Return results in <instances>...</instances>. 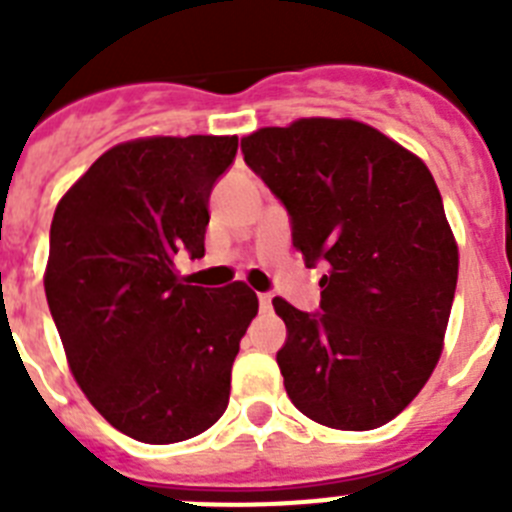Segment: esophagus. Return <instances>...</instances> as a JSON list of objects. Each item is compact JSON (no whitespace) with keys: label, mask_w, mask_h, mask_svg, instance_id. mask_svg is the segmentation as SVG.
<instances>
[{"label":"esophagus","mask_w":512,"mask_h":512,"mask_svg":"<svg viewBox=\"0 0 512 512\" xmlns=\"http://www.w3.org/2000/svg\"><path fill=\"white\" fill-rule=\"evenodd\" d=\"M259 310L269 312L271 310V295H259Z\"/></svg>","instance_id":"obj_1"}]
</instances>
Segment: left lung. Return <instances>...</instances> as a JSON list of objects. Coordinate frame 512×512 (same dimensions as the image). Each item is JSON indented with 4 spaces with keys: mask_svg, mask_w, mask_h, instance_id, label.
<instances>
[{
    "mask_svg": "<svg viewBox=\"0 0 512 512\" xmlns=\"http://www.w3.org/2000/svg\"><path fill=\"white\" fill-rule=\"evenodd\" d=\"M241 151L287 210L305 264L328 266L320 310L274 297L289 400L338 431L390 423L436 369L459 274L431 171L356 120L261 128Z\"/></svg>",
    "mask_w": 512,
    "mask_h": 512,
    "instance_id": "obj_1",
    "label": "left lung"
}]
</instances>
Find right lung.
Returning a JSON list of instances; mask_svg holds the SVG:
<instances>
[{
    "instance_id": "1",
    "label": "right lung",
    "mask_w": 512,
    "mask_h": 512,
    "mask_svg": "<svg viewBox=\"0 0 512 512\" xmlns=\"http://www.w3.org/2000/svg\"><path fill=\"white\" fill-rule=\"evenodd\" d=\"M235 151V135L120 143L53 215V323L84 395L135 441H187L228 408L230 369L259 300L243 282L184 284L174 259L205 256L207 202Z\"/></svg>"
}]
</instances>
